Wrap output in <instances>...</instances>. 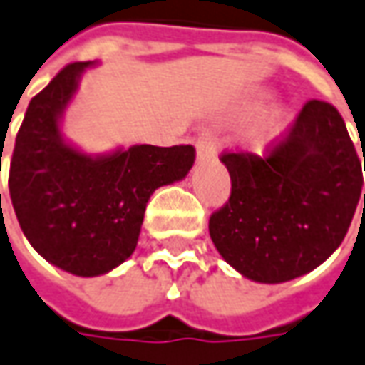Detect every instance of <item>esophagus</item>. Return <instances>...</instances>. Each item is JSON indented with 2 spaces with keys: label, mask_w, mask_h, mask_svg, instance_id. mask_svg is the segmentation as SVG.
<instances>
[{
  "label": "esophagus",
  "mask_w": 365,
  "mask_h": 365,
  "mask_svg": "<svg viewBox=\"0 0 365 365\" xmlns=\"http://www.w3.org/2000/svg\"><path fill=\"white\" fill-rule=\"evenodd\" d=\"M195 150H197V158H200V160L214 158L215 153H217V141H215V138L210 131H205V133H202V135L197 138Z\"/></svg>",
  "instance_id": "34e87169"
}]
</instances>
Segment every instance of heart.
Here are the masks:
<instances>
[{"mask_svg": "<svg viewBox=\"0 0 365 365\" xmlns=\"http://www.w3.org/2000/svg\"><path fill=\"white\" fill-rule=\"evenodd\" d=\"M279 125H282V115H279V113L267 115L266 120H262V123L252 131L250 143H252L254 148H264L267 141L272 140L277 131H279Z\"/></svg>", "mask_w": 365, "mask_h": 365, "instance_id": "b5f03b06", "label": "heart"}]
</instances>
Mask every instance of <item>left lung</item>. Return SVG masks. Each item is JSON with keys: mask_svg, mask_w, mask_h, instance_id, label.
<instances>
[{"mask_svg": "<svg viewBox=\"0 0 365 365\" xmlns=\"http://www.w3.org/2000/svg\"><path fill=\"white\" fill-rule=\"evenodd\" d=\"M220 160L232 193L210 217V235L242 276L259 284L289 282L324 264L344 242L364 175L331 103L306 101L292 130L267 143L264 155L224 151Z\"/></svg>", "mask_w": 365, "mask_h": 365, "instance_id": "8db88e82", "label": "left lung"}]
</instances>
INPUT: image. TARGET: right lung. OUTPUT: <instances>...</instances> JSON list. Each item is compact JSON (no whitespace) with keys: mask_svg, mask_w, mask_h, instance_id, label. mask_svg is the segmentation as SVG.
I'll return each mask as SVG.
<instances>
[{"mask_svg":"<svg viewBox=\"0 0 365 365\" xmlns=\"http://www.w3.org/2000/svg\"><path fill=\"white\" fill-rule=\"evenodd\" d=\"M89 66L69 63L31 98L9 163V195L27 242L81 277L108 274L133 254L150 195L183 180L195 160L193 145H131L93 158L66 143L59 120Z\"/></svg>","mask_w":365,"mask_h":365,"instance_id":"1","label":"right lung"}]
</instances>
